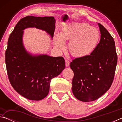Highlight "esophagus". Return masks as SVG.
<instances>
[{"label": "esophagus", "instance_id": "esophagus-1", "mask_svg": "<svg viewBox=\"0 0 122 122\" xmlns=\"http://www.w3.org/2000/svg\"><path fill=\"white\" fill-rule=\"evenodd\" d=\"M65 61H66V67H69V65H70L69 61L68 60H66Z\"/></svg>", "mask_w": 122, "mask_h": 122}]
</instances>
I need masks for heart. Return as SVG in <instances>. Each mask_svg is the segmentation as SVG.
<instances>
[{
    "label": "heart",
    "mask_w": 122,
    "mask_h": 122,
    "mask_svg": "<svg viewBox=\"0 0 122 122\" xmlns=\"http://www.w3.org/2000/svg\"><path fill=\"white\" fill-rule=\"evenodd\" d=\"M100 38L98 30L86 22H72L62 29L54 39V46L62 51L65 43L69 40L68 49L72 56L84 57L96 49Z\"/></svg>",
    "instance_id": "1"
}]
</instances>
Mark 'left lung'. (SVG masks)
I'll list each match as a JSON object with an SVG mask.
<instances>
[{
	"mask_svg": "<svg viewBox=\"0 0 122 122\" xmlns=\"http://www.w3.org/2000/svg\"><path fill=\"white\" fill-rule=\"evenodd\" d=\"M98 25L101 39L96 49L90 55L75 59L70 63L74 73L72 92L82 102L96 100L109 90L117 63L114 40L102 25Z\"/></svg>",
	"mask_w": 122,
	"mask_h": 122,
	"instance_id": "left-lung-1",
	"label": "left lung"
}]
</instances>
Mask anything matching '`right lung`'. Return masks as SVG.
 <instances>
[{"mask_svg": "<svg viewBox=\"0 0 122 122\" xmlns=\"http://www.w3.org/2000/svg\"><path fill=\"white\" fill-rule=\"evenodd\" d=\"M55 22L54 16H27L18 22L8 40L5 62L10 82L18 93L30 100L46 97L51 80L65 68V61L61 56L29 52L24 45V30L36 28L44 30L52 39Z\"/></svg>", "mask_w": 122, "mask_h": 122, "instance_id": "add662e5", "label": "right lung"}]
</instances>
